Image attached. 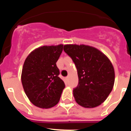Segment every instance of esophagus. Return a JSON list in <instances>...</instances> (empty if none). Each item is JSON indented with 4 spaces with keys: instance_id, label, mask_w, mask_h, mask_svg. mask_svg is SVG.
<instances>
[{
    "instance_id": "1",
    "label": "esophagus",
    "mask_w": 131,
    "mask_h": 131,
    "mask_svg": "<svg viewBox=\"0 0 131 131\" xmlns=\"http://www.w3.org/2000/svg\"><path fill=\"white\" fill-rule=\"evenodd\" d=\"M66 79H67V81H68V79H69V77H68V76H67V77L66 78Z\"/></svg>"
}]
</instances>
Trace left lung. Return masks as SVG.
<instances>
[{
  "mask_svg": "<svg viewBox=\"0 0 131 131\" xmlns=\"http://www.w3.org/2000/svg\"><path fill=\"white\" fill-rule=\"evenodd\" d=\"M63 50L77 69L79 82L73 89L76 102L85 108L102 104L115 82V70L108 58L96 48L85 45H64Z\"/></svg>",
  "mask_w": 131,
  "mask_h": 131,
  "instance_id": "1",
  "label": "left lung"
}]
</instances>
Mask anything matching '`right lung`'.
<instances>
[{"mask_svg": "<svg viewBox=\"0 0 131 131\" xmlns=\"http://www.w3.org/2000/svg\"><path fill=\"white\" fill-rule=\"evenodd\" d=\"M63 45L42 46L31 52L26 58L21 73V82L30 102L37 107L49 108L59 102L64 82L58 77L56 63Z\"/></svg>", "mask_w": 131, "mask_h": 131, "instance_id": "1", "label": "right lung"}]
</instances>
